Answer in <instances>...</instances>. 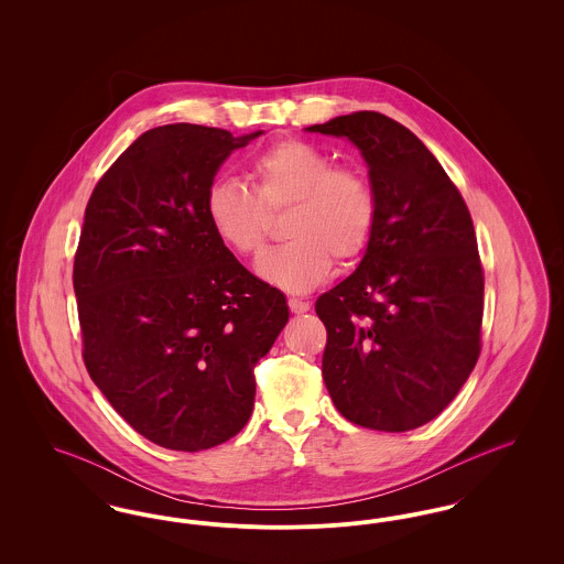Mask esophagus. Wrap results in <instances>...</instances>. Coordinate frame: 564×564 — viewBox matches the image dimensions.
Returning a JSON list of instances; mask_svg holds the SVG:
<instances>
[{"label": "esophagus", "mask_w": 564, "mask_h": 564, "mask_svg": "<svg viewBox=\"0 0 564 564\" xmlns=\"http://www.w3.org/2000/svg\"><path fill=\"white\" fill-rule=\"evenodd\" d=\"M290 308H292V313H295V315H302V313L311 311V304L304 302V300H297V297H290Z\"/></svg>", "instance_id": "1"}]
</instances>
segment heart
Here are the masks:
<instances>
[{"mask_svg":"<svg viewBox=\"0 0 564 564\" xmlns=\"http://www.w3.org/2000/svg\"><path fill=\"white\" fill-rule=\"evenodd\" d=\"M251 188L219 177L207 189L205 215L217 241L253 258L269 239V212L292 207L288 237L264 253L256 270L272 285L304 294L338 262L357 260L372 242L378 221L375 188L366 173L334 166L319 148L285 139L249 162Z\"/></svg>","mask_w":564,"mask_h":564,"instance_id":"1","label":"heart"}]
</instances>
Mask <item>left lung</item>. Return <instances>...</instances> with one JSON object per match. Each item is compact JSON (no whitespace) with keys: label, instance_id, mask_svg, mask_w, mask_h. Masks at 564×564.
Masks as SVG:
<instances>
[{"label":"left lung","instance_id":"left-lung-1","mask_svg":"<svg viewBox=\"0 0 564 564\" xmlns=\"http://www.w3.org/2000/svg\"><path fill=\"white\" fill-rule=\"evenodd\" d=\"M306 131L349 139L378 203L359 267L315 304L327 327L325 387L355 425L416 430L455 400L480 355L484 274L471 215L400 122L355 111Z\"/></svg>","mask_w":564,"mask_h":564}]
</instances>
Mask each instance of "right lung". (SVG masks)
<instances>
[{"instance_id":"right-lung-1","label":"right lung","mask_w":564,"mask_h":564,"mask_svg":"<svg viewBox=\"0 0 564 564\" xmlns=\"http://www.w3.org/2000/svg\"><path fill=\"white\" fill-rule=\"evenodd\" d=\"M264 131L150 129L93 192L74 262L84 364L113 410L169 451L198 453L247 425L253 368L288 300L217 241L205 196Z\"/></svg>"}]
</instances>
